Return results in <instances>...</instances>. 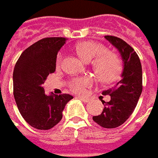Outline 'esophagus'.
<instances>
[{
	"instance_id": "34e87169",
	"label": "esophagus",
	"mask_w": 158,
	"mask_h": 158,
	"mask_svg": "<svg viewBox=\"0 0 158 158\" xmlns=\"http://www.w3.org/2000/svg\"><path fill=\"white\" fill-rule=\"evenodd\" d=\"M78 98L81 101H82L83 103H88L89 101V99L88 98H86V97H78Z\"/></svg>"
}]
</instances>
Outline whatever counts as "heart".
Here are the masks:
<instances>
[{
    "instance_id": "heart-1",
    "label": "heart",
    "mask_w": 158,
    "mask_h": 158,
    "mask_svg": "<svg viewBox=\"0 0 158 158\" xmlns=\"http://www.w3.org/2000/svg\"><path fill=\"white\" fill-rule=\"evenodd\" d=\"M76 52L85 62H91L97 75L102 81L111 82L118 78L121 71V65L118 58L112 52H106L103 45L92 41H84L76 46ZM62 55L59 54L56 60L57 67L60 66ZM92 83L90 77H78L69 82V88L76 93H82L84 88Z\"/></svg>"
}]
</instances>
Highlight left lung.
Masks as SVG:
<instances>
[{
    "label": "left lung",
    "instance_id": "8db88e82",
    "mask_svg": "<svg viewBox=\"0 0 158 158\" xmlns=\"http://www.w3.org/2000/svg\"><path fill=\"white\" fill-rule=\"evenodd\" d=\"M119 52L123 62L120 80L112 88L104 90L109 95L108 102L102 101L104 109L101 114L93 117L96 123L106 128H114L122 125L133 113L143 91V70L139 56L127 42L113 36H105Z\"/></svg>",
    "mask_w": 158,
    "mask_h": 158
}]
</instances>
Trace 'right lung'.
I'll return each mask as SVG.
<instances>
[{
    "instance_id": "add662e5",
    "label": "right lung",
    "mask_w": 158,
    "mask_h": 158,
    "mask_svg": "<svg viewBox=\"0 0 158 158\" xmlns=\"http://www.w3.org/2000/svg\"><path fill=\"white\" fill-rule=\"evenodd\" d=\"M65 38H46L25 49L17 60L13 72L14 98L18 110L31 125L48 130L62 118L69 94L46 95L42 84L56 69L58 52L66 43Z\"/></svg>"
}]
</instances>
